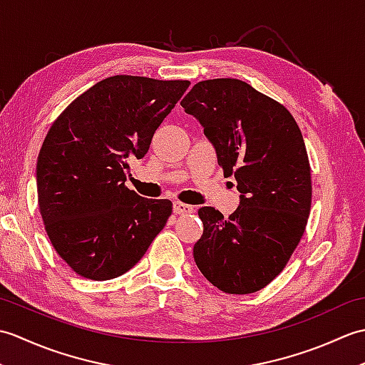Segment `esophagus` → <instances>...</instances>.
<instances>
[{
  "label": "esophagus",
  "instance_id": "esophagus-1",
  "mask_svg": "<svg viewBox=\"0 0 365 365\" xmlns=\"http://www.w3.org/2000/svg\"><path fill=\"white\" fill-rule=\"evenodd\" d=\"M195 212V207L183 204V202H174V213L175 215H188Z\"/></svg>",
  "mask_w": 365,
  "mask_h": 365
}]
</instances>
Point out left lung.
<instances>
[{"label": "left lung", "mask_w": 365, "mask_h": 365, "mask_svg": "<svg viewBox=\"0 0 365 365\" xmlns=\"http://www.w3.org/2000/svg\"><path fill=\"white\" fill-rule=\"evenodd\" d=\"M202 123L226 177L242 192L229 218L199 208L204 232L192 247L197 268L224 293L262 290L285 268L312 204L311 165L290 111L235 78L196 83L180 102Z\"/></svg>", "instance_id": "8db88e82"}]
</instances>
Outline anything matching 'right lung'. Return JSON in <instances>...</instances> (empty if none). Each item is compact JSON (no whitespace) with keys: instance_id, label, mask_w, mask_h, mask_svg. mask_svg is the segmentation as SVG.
Here are the masks:
<instances>
[{"instance_id":"1","label":"right lung","mask_w":365,"mask_h":365,"mask_svg":"<svg viewBox=\"0 0 365 365\" xmlns=\"http://www.w3.org/2000/svg\"><path fill=\"white\" fill-rule=\"evenodd\" d=\"M187 80L114 75L61 113L37 158V200L54 250L76 274L108 281L133 268L173 213L125 187L128 160L188 89Z\"/></svg>"}]
</instances>
